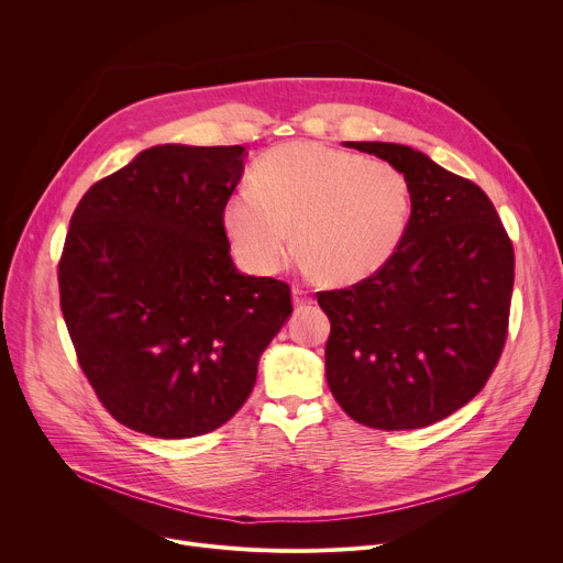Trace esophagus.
<instances>
[{
	"label": "esophagus",
	"mask_w": 563,
	"mask_h": 563,
	"mask_svg": "<svg viewBox=\"0 0 563 563\" xmlns=\"http://www.w3.org/2000/svg\"><path fill=\"white\" fill-rule=\"evenodd\" d=\"M311 305H313V298L307 296L302 289L294 287V307H296V311H302V309H307Z\"/></svg>",
	"instance_id": "34e87169"
}]
</instances>
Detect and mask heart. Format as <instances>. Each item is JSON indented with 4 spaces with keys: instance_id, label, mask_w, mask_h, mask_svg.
I'll return each mask as SVG.
<instances>
[{
    "instance_id": "1",
    "label": "heart",
    "mask_w": 563,
    "mask_h": 563,
    "mask_svg": "<svg viewBox=\"0 0 563 563\" xmlns=\"http://www.w3.org/2000/svg\"><path fill=\"white\" fill-rule=\"evenodd\" d=\"M410 211V183L394 165L300 140L258 159L250 194L224 205L222 229L233 256L252 274H278L294 233L302 267L320 283L345 287L389 263Z\"/></svg>"
}]
</instances>
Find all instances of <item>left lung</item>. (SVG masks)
Returning a JSON list of instances; mask_svg holds the SVG:
<instances>
[{
	"label": "left lung",
	"mask_w": 563,
	"mask_h": 563,
	"mask_svg": "<svg viewBox=\"0 0 563 563\" xmlns=\"http://www.w3.org/2000/svg\"><path fill=\"white\" fill-rule=\"evenodd\" d=\"M406 174L404 243L374 276L318 305L332 323L325 376L339 406L376 430L432 426L488 383L508 336L515 252L484 189L394 142H345Z\"/></svg>",
	"instance_id": "obj_1"
}]
</instances>
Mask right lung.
Masks as SVG:
<instances>
[{"instance_id":"add662e5","label":"right lung","mask_w":563,"mask_h":563,"mask_svg":"<svg viewBox=\"0 0 563 563\" xmlns=\"http://www.w3.org/2000/svg\"><path fill=\"white\" fill-rule=\"evenodd\" d=\"M245 146L159 144L96 183L57 267L77 363L122 426L189 439L224 426L291 313L283 280L240 274L222 209Z\"/></svg>"}]
</instances>
